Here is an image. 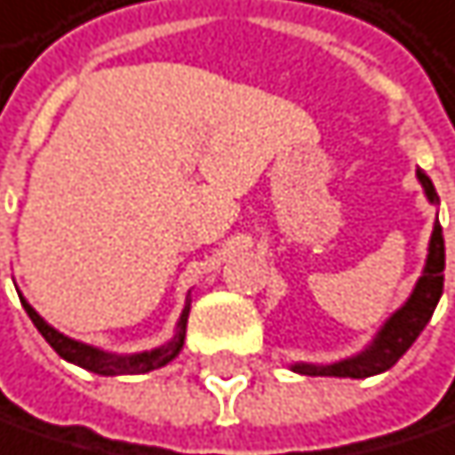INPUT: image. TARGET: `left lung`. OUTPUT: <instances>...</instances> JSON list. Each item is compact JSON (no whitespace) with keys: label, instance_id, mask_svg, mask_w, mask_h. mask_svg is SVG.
Wrapping results in <instances>:
<instances>
[{"label":"left lung","instance_id":"obj_1","mask_svg":"<svg viewBox=\"0 0 455 455\" xmlns=\"http://www.w3.org/2000/svg\"><path fill=\"white\" fill-rule=\"evenodd\" d=\"M417 178L425 188L429 204H440V196L432 186V180L427 178V172L417 170ZM443 269H445V241H443V228L440 222H435L432 228V238H429V254H427V264L414 293L409 296V301L393 314L382 330L377 332V338L370 346L343 362L335 364H293V371L299 374H312V377H371L379 371L390 370L409 348L411 343L419 338V332L427 327V322L432 319V312L443 296Z\"/></svg>","mask_w":455,"mask_h":455}]
</instances>
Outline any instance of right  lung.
Segmentation results:
<instances>
[{
    "label": "right lung",
    "mask_w": 455,
    "mask_h": 455,
    "mask_svg": "<svg viewBox=\"0 0 455 455\" xmlns=\"http://www.w3.org/2000/svg\"><path fill=\"white\" fill-rule=\"evenodd\" d=\"M20 304H23V309L28 312L30 322L36 324V330L44 335V340H46L65 362L78 364V367L93 371V374H104V377H112V374H143V371L159 370V367L170 364V362L180 354V348H183L186 324H188V309H191V307L183 309L180 322H178V332H175V338H172L170 343H164V346H159V348H154V351L133 354V356H115V354H104V351H99V348H93V346H85L81 340H73V338L62 335V332L54 330L52 324H46V322L41 319V314L36 312L23 296H20Z\"/></svg>",
    "instance_id": "right-lung-1"
}]
</instances>
